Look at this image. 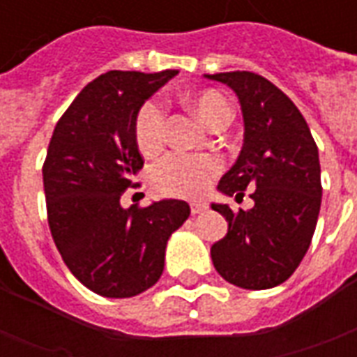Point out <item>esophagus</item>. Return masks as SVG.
<instances>
[{
  "instance_id": "obj_1",
  "label": "esophagus",
  "mask_w": 357,
  "mask_h": 357,
  "mask_svg": "<svg viewBox=\"0 0 357 357\" xmlns=\"http://www.w3.org/2000/svg\"><path fill=\"white\" fill-rule=\"evenodd\" d=\"M204 210H206L204 202H191V214H201Z\"/></svg>"
}]
</instances>
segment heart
I'll return each instance as SVG.
<instances>
[{
	"label": "heart",
	"instance_id": "obj_1",
	"mask_svg": "<svg viewBox=\"0 0 357 357\" xmlns=\"http://www.w3.org/2000/svg\"><path fill=\"white\" fill-rule=\"evenodd\" d=\"M195 114L202 124L212 130H222L229 124L233 109L227 97L214 89L193 93L189 99ZM166 112L162 102L151 99L143 102L133 122V137L143 155H153L164 143ZM220 170V164L210 155H185L170 153L160 158L153 168V181L156 189L172 197H197L208 187L210 179Z\"/></svg>",
	"mask_w": 357,
	"mask_h": 357
}]
</instances>
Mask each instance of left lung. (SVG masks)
<instances>
[{
	"label": "left lung",
	"mask_w": 357,
	"mask_h": 357,
	"mask_svg": "<svg viewBox=\"0 0 357 357\" xmlns=\"http://www.w3.org/2000/svg\"><path fill=\"white\" fill-rule=\"evenodd\" d=\"M206 78L237 93L245 120L241 155L218 189L235 199L255 189L250 210L212 204L227 220L225 237L210 248L212 262L235 287L271 289L294 273L314 237L323 191L317 145L296 105L264 76L235 70Z\"/></svg>",
	"instance_id": "left-lung-1"
}]
</instances>
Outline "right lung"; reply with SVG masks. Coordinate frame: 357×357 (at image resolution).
I'll list each match as a JSON object with an SVG mask.
<instances>
[{"instance_id":"obj_1","label":"right lung","mask_w":357,"mask_h":357,"mask_svg":"<svg viewBox=\"0 0 357 357\" xmlns=\"http://www.w3.org/2000/svg\"><path fill=\"white\" fill-rule=\"evenodd\" d=\"M178 70H110L89 82L51 135L43 191L51 235L66 268L89 291L130 298L160 279L170 235L191 208L164 199L122 208L120 197L143 168L133 122L137 110Z\"/></svg>"}]
</instances>
